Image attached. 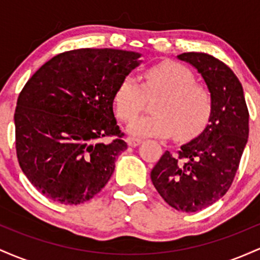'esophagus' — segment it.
Instances as JSON below:
<instances>
[{
    "instance_id": "esophagus-1",
    "label": "esophagus",
    "mask_w": 260,
    "mask_h": 260,
    "mask_svg": "<svg viewBox=\"0 0 260 260\" xmlns=\"http://www.w3.org/2000/svg\"><path fill=\"white\" fill-rule=\"evenodd\" d=\"M140 143H142V140L138 138H133V137H128L127 138V144L129 147H138Z\"/></svg>"
}]
</instances>
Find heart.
<instances>
[{
	"label": "heart",
	"mask_w": 260,
	"mask_h": 260,
	"mask_svg": "<svg viewBox=\"0 0 260 260\" xmlns=\"http://www.w3.org/2000/svg\"><path fill=\"white\" fill-rule=\"evenodd\" d=\"M145 96L160 99L153 116L136 119ZM115 109L123 122L136 119L127 127L132 136L168 138L174 134L175 139L188 140L207 126L213 99L205 86L197 84L189 68L177 62H164L145 71L142 86L132 77L122 80L115 92Z\"/></svg>",
	"instance_id": "1"
}]
</instances>
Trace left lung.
<instances>
[{"mask_svg":"<svg viewBox=\"0 0 260 260\" xmlns=\"http://www.w3.org/2000/svg\"><path fill=\"white\" fill-rule=\"evenodd\" d=\"M177 58L201 74L213 111L198 137L181 145L177 153H164L150 177L169 205L194 213L229 190L248 140L249 115L242 84L229 66L203 52H184Z\"/></svg>","mask_w":260,"mask_h":260,"instance_id":"left-lung-1","label":"left lung"}]
</instances>
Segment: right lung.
I'll list each match as a JSON object with an SVG mask.
<instances>
[{
	"mask_svg": "<svg viewBox=\"0 0 260 260\" xmlns=\"http://www.w3.org/2000/svg\"><path fill=\"white\" fill-rule=\"evenodd\" d=\"M139 52L78 49L52 57L26 82L14 112L22 171L40 193L66 205L100 192L127 149L113 111L121 82ZM117 135L106 145L104 136Z\"/></svg>",
	"mask_w": 260,
	"mask_h": 260,
	"instance_id": "add662e5",
	"label": "right lung"
}]
</instances>
